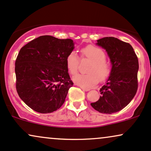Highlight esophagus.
<instances>
[{"instance_id":"1","label":"esophagus","mask_w":151,"mask_h":151,"mask_svg":"<svg viewBox=\"0 0 151 151\" xmlns=\"http://www.w3.org/2000/svg\"><path fill=\"white\" fill-rule=\"evenodd\" d=\"M80 88L82 89L83 91H88L90 90V88H86V87H83V86H80Z\"/></svg>"}]
</instances>
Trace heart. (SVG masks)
I'll use <instances>...</instances> for the list:
<instances>
[{"label": "heart", "instance_id": "heart-1", "mask_svg": "<svg viewBox=\"0 0 151 151\" xmlns=\"http://www.w3.org/2000/svg\"><path fill=\"white\" fill-rule=\"evenodd\" d=\"M81 59H87L91 63L87 69L86 74H78L73 78L77 84L91 87L100 81L106 80L111 73V65L105 60L102 49L94 46H87L81 50ZM79 58L74 51L70 52L66 58V66L69 73L74 75L79 70Z\"/></svg>", "mask_w": 151, "mask_h": 151}]
</instances>
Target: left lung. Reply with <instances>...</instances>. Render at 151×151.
Returning a JSON list of instances; mask_svg holds the SVG:
<instances>
[{
	"instance_id": "left-lung-1",
	"label": "left lung",
	"mask_w": 151,
	"mask_h": 151,
	"mask_svg": "<svg viewBox=\"0 0 151 151\" xmlns=\"http://www.w3.org/2000/svg\"><path fill=\"white\" fill-rule=\"evenodd\" d=\"M97 41V45L108 52L112 70L107 83L100 90L99 100L91 105L101 113H115L126 107L137 93L139 60L129 43L115 37Z\"/></svg>"
}]
</instances>
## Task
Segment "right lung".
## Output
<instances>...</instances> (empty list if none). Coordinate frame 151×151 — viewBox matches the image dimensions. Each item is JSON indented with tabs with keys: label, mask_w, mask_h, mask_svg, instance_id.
<instances>
[{
	"label": "right lung",
	"mask_w": 151,
	"mask_h": 151,
	"mask_svg": "<svg viewBox=\"0 0 151 151\" xmlns=\"http://www.w3.org/2000/svg\"><path fill=\"white\" fill-rule=\"evenodd\" d=\"M74 49L72 39L41 36L20 49L15 60L16 90L36 112L50 113L65 103L73 82L66 58Z\"/></svg>",
	"instance_id": "obj_1"
}]
</instances>
